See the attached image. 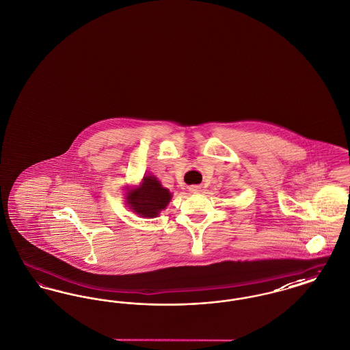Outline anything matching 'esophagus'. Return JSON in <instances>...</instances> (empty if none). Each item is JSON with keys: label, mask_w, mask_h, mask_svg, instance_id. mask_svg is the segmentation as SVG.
Wrapping results in <instances>:
<instances>
[{"label": "esophagus", "mask_w": 350, "mask_h": 350, "mask_svg": "<svg viewBox=\"0 0 350 350\" xmlns=\"http://www.w3.org/2000/svg\"><path fill=\"white\" fill-rule=\"evenodd\" d=\"M189 191H190V193H198V191H200V186H197V185L189 186Z\"/></svg>", "instance_id": "34e87169"}]
</instances>
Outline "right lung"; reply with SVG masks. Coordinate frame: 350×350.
Segmentation results:
<instances>
[{"mask_svg": "<svg viewBox=\"0 0 350 350\" xmlns=\"http://www.w3.org/2000/svg\"><path fill=\"white\" fill-rule=\"evenodd\" d=\"M127 204L142 217H156L172 200L169 190L154 176H146L142 183L127 191Z\"/></svg>", "mask_w": 350, "mask_h": 350, "instance_id": "add662e5", "label": "right lung"}]
</instances>
